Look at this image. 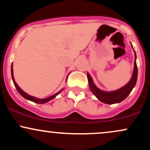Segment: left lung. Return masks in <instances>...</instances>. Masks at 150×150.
<instances>
[{
    "mask_svg": "<svg viewBox=\"0 0 150 150\" xmlns=\"http://www.w3.org/2000/svg\"><path fill=\"white\" fill-rule=\"evenodd\" d=\"M135 59L136 55L135 52V63H134L135 66H134L133 74H132L131 80L129 81L128 83L126 85H125L124 87L116 91H113V92H104V91L98 89L93 82L90 75L87 73V79H88L89 88H90L92 92L97 97L99 101H101L103 103H105V104H113L121 102L122 101L126 99L127 97L130 94V93L131 92L132 89L135 86L136 82H137V64H136Z\"/></svg>",
    "mask_w": 150,
    "mask_h": 150,
    "instance_id": "1",
    "label": "left lung"
}]
</instances>
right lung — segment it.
I'll return each mask as SVG.
<instances>
[{"label": "right lung", "mask_w": 150, "mask_h": 150, "mask_svg": "<svg viewBox=\"0 0 150 150\" xmlns=\"http://www.w3.org/2000/svg\"><path fill=\"white\" fill-rule=\"evenodd\" d=\"M11 75H12V79H13V83H14L15 87H16V89H17V90H18V92L19 93H20V94H21V95H22V97H23L24 98H25V99H28V100H30V101H33V102L37 103V104H44V103L48 102V101H49L51 100V99H53V98L56 97V96H57L58 94H59V93L61 92L62 90H63V89H61V91H59V92L56 93V94H53V95H52V96H51V97H50L46 98V99H37V98L32 97V96H30V95H29V94H27V93H25V92H23V91H22V89H20V87H19V86H18V85H17V83H16V82H15V80H14V77H13V64H12V66H11Z\"/></svg>", "instance_id": "1"}]
</instances>
